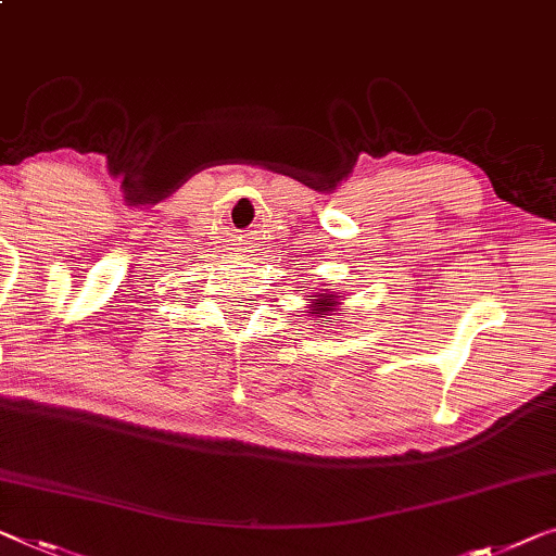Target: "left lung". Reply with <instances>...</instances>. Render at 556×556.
<instances>
[{"label":"left lung","instance_id":"8db88e82","mask_svg":"<svg viewBox=\"0 0 556 556\" xmlns=\"http://www.w3.org/2000/svg\"><path fill=\"white\" fill-rule=\"evenodd\" d=\"M314 304H317V309H312V314H321V312L331 309V302L327 300V296H321V300H317Z\"/></svg>","mask_w":556,"mask_h":556}]
</instances>
